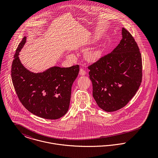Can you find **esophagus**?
<instances>
[{
	"mask_svg": "<svg viewBox=\"0 0 158 158\" xmlns=\"http://www.w3.org/2000/svg\"><path fill=\"white\" fill-rule=\"evenodd\" d=\"M79 74L80 75H81V76H85L86 74V71L84 69H80V72H79Z\"/></svg>",
	"mask_w": 158,
	"mask_h": 158,
	"instance_id": "34e87169",
	"label": "esophagus"
}]
</instances>
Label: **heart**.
Segmentation results:
<instances>
[{
	"instance_id": "b5f03b06",
	"label": "heart",
	"mask_w": 158,
	"mask_h": 158,
	"mask_svg": "<svg viewBox=\"0 0 158 158\" xmlns=\"http://www.w3.org/2000/svg\"><path fill=\"white\" fill-rule=\"evenodd\" d=\"M98 56V53L96 51H89L86 54V58L89 61H94ZM69 56H71V55H69Z\"/></svg>"
}]
</instances>
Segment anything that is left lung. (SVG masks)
Segmentation results:
<instances>
[{"label": "left lung", "mask_w": 158, "mask_h": 158, "mask_svg": "<svg viewBox=\"0 0 158 158\" xmlns=\"http://www.w3.org/2000/svg\"><path fill=\"white\" fill-rule=\"evenodd\" d=\"M122 39L108 55L90 66L92 95L100 108L113 112L135 96L142 81V58L131 35L122 28Z\"/></svg>", "instance_id": "obj_1"}]
</instances>
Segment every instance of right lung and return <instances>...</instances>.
<instances>
[{"label":"right lung","instance_id":"add662e5","mask_svg":"<svg viewBox=\"0 0 158 158\" xmlns=\"http://www.w3.org/2000/svg\"><path fill=\"white\" fill-rule=\"evenodd\" d=\"M27 42L24 36L18 45L11 68V78L18 97L30 113L49 120L61 118L68 112L73 83L79 66H53L35 73L23 66L19 57Z\"/></svg>","mask_w":158,"mask_h":158}]
</instances>
